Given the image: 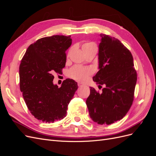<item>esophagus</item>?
I'll list each match as a JSON object with an SVG mask.
<instances>
[{
	"instance_id": "34e87169",
	"label": "esophagus",
	"mask_w": 156,
	"mask_h": 156,
	"mask_svg": "<svg viewBox=\"0 0 156 156\" xmlns=\"http://www.w3.org/2000/svg\"><path fill=\"white\" fill-rule=\"evenodd\" d=\"M78 86H79V87H81L83 86V84L81 83H80V82H78Z\"/></svg>"
}]
</instances>
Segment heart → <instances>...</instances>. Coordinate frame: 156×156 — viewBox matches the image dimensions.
<instances>
[{"label": "heart", "instance_id": "heart-1", "mask_svg": "<svg viewBox=\"0 0 156 156\" xmlns=\"http://www.w3.org/2000/svg\"><path fill=\"white\" fill-rule=\"evenodd\" d=\"M93 47H96V44L93 42H86L83 45L82 48L84 52H85ZM92 73V71L90 68H83L79 66H75L70 69L69 72V76L73 79L77 80V81H84Z\"/></svg>", "mask_w": 156, "mask_h": 156}]
</instances>
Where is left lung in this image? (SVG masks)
<instances>
[{
  "instance_id": "8db88e82",
  "label": "left lung",
  "mask_w": 156,
  "mask_h": 156,
  "mask_svg": "<svg viewBox=\"0 0 156 156\" xmlns=\"http://www.w3.org/2000/svg\"><path fill=\"white\" fill-rule=\"evenodd\" d=\"M100 36L99 71L93 81L105 87L101 93L90 87L86 103L94 122L109 125L123 119L129 110L137 76L129 50L114 37L103 34Z\"/></svg>"
}]
</instances>
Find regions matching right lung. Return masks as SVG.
<instances>
[{"label":"right lung","instance_id":"1","mask_svg":"<svg viewBox=\"0 0 156 156\" xmlns=\"http://www.w3.org/2000/svg\"><path fill=\"white\" fill-rule=\"evenodd\" d=\"M71 36L42 37L29 45L20 66V84L26 105L36 119L51 123L63 119L77 90V83L67 79L59 88L53 83L54 73H61L66 62Z\"/></svg>","mask_w":156,"mask_h":156}]
</instances>
